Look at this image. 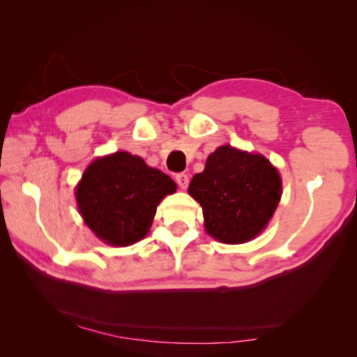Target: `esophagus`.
Segmentation results:
<instances>
[{
  "instance_id": "obj_1",
  "label": "esophagus",
  "mask_w": 357,
  "mask_h": 357,
  "mask_svg": "<svg viewBox=\"0 0 357 357\" xmlns=\"http://www.w3.org/2000/svg\"><path fill=\"white\" fill-rule=\"evenodd\" d=\"M176 181H177V185H178L183 190H185V189L189 186V177H188V174H183V172H181V174H177V176H176Z\"/></svg>"
}]
</instances>
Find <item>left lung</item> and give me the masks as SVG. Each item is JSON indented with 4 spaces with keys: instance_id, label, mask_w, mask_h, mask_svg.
Segmentation results:
<instances>
[{
    "instance_id": "obj_1",
    "label": "left lung",
    "mask_w": 357,
    "mask_h": 357,
    "mask_svg": "<svg viewBox=\"0 0 357 357\" xmlns=\"http://www.w3.org/2000/svg\"><path fill=\"white\" fill-rule=\"evenodd\" d=\"M282 186L278 169L264 155L225 144L207 158L188 192L202 207L211 238L243 244L266 228L282 199Z\"/></svg>"
}]
</instances>
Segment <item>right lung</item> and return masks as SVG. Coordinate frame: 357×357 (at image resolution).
Instances as JSON below:
<instances>
[{"mask_svg": "<svg viewBox=\"0 0 357 357\" xmlns=\"http://www.w3.org/2000/svg\"><path fill=\"white\" fill-rule=\"evenodd\" d=\"M176 190L169 176L122 150L95 158L74 193L79 213L96 238L128 247L149 234L158 205Z\"/></svg>", "mask_w": 357, "mask_h": 357, "instance_id": "add662e5", "label": "right lung"}]
</instances>
